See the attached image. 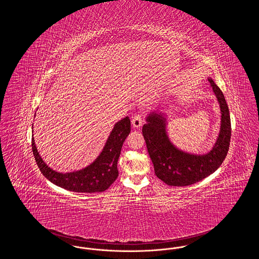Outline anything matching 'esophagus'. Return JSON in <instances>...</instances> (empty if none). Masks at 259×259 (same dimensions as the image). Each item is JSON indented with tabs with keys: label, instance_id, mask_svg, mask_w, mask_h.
<instances>
[{
	"label": "esophagus",
	"instance_id": "34e87169",
	"mask_svg": "<svg viewBox=\"0 0 259 259\" xmlns=\"http://www.w3.org/2000/svg\"><path fill=\"white\" fill-rule=\"evenodd\" d=\"M142 124H143V118H142V116H141L140 114H136L135 116L133 117V119H132V125H133V127L136 128V129H139V128L142 126Z\"/></svg>",
	"mask_w": 259,
	"mask_h": 259
}]
</instances>
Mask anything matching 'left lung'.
Instances as JSON below:
<instances>
[{"instance_id": "1", "label": "left lung", "mask_w": 259, "mask_h": 259, "mask_svg": "<svg viewBox=\"0 0 259 259\" xmlns=\"http://www.w3.org/2000/svg\"><path fill=\"white\" fill-rule=\"evenodd\" d=\"M209 85L221 108V130L213 147L206 154H193L177 148L170 141L167 131L166 115L156 110L147 116L143 126L149 157L158 179L166 185L186 186L193 185L215 172L225 159L231 138V121L224 95L209 77Z\"/></svg>"}]
</instances>
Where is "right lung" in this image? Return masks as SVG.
<instances>
[{"label": "right lung", "instance_id": "obj_1", "mask_svg": "<svg viewBox=\"0 0 259 259\" xmlns=\"http://www.w3.org/2000/svg\"><path fill=\"white\" fill-rule=\"evenodd\" d=\"M131 131L128 116L114 124L105 147L98 157L85 168L71 172H58L50 168L37 152L34 137L32 150L41 174L52 184L70 191L79 193L103 192L118 177L117 161L125 139Z\"/></svg>", "mask_w": 259, "mask_h": 259}]
</instances>
